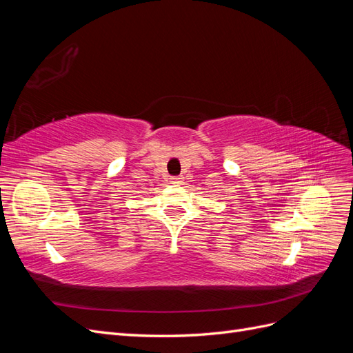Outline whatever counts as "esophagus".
<instances>
[{"label": "esophagus", "mask_w": 353, "mask_h": 353, "mask_svg": "<svg viewBox=\"0 0 353 353\" xmlns=\"http://www.w3.org/2000/svg\"><path fill=\"white\" fill-rule=\"evenodd\" d=\"M170 183L181 184V183H183V178H181V176H170Z\"/></svg>", "instance_id": "1"}]
</instances>
